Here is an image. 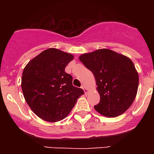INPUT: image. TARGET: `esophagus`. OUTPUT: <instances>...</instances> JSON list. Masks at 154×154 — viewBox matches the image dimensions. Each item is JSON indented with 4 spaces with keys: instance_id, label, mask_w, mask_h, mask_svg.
<instances>
[{
    "instance_id": "obj_1",
    "label": "esophagus",
    "mask_w": 154,
    "mask_h": 154,
    "mask_svg": "<svg viewBox=\"0 0 154 154\" xmlns=\"http://www.w3.org/2000/svg\"><path fill=\"white\" fill-rule=\"evenodd\" d=\"M82 89L84 90V92H85V94H87V93H88V92H89V90H88V89H87L86 87L85 86V85H83L82 86Z\"/></svg>"
}]
</instances>
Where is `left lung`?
<instances>
[{
    "label": "left lung",
    "mask_w": 154,
    "mask_h": 154,
    "mask_svg": "<svg viewBox=\"0 0 154 154\" xmlns=\"http://www.w3.org/2000/svg\"><path fill=\"white\" fill-rule=\"evenodd\" d=\"M79 60L93 73L100 96L94 108L108 117H116L130 108L135 99L139 75L130 58L103 48L85 53Z\"/></svg>",
    "instance_id": "obj_1"
}]
</instances>
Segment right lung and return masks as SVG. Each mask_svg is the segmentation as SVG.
I'll list each match as a JSON object with an SVG mask.
<instances>
[{
    "instance_id": "add662e5",
    "label": "right lung",
    "mask_w": 154,
    "mask_h": 154,
    "mask_svg": "<svg viewBox=\"0 0 154 154\" xmlns=\"http://www.w3.org/2000/svg\"><path fill=\"white\" fill-rule=\"evenodd\" d=\"M73 55L57 48H48L31 59L21 78L23 95L31 110L48 122H58L72 111L84 94L73 86L72 76L65 72Z\"/></svg>"
}]
</instances>
